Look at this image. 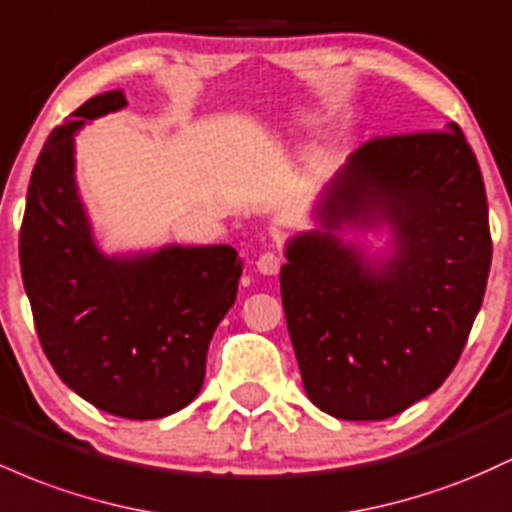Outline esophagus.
I'll return each mask as SVG.
<instances>
[{"label": "esophagus", "instance_id": "esophagus-1", "mask_svg": "<svg viewBox=\"0 0 512 512\" xmlns=\"http://www.w3.org/2000/svg\"><path fill=\"white\" fill-rule=\"evenodd\" d=\"M257 272L260 274H267V277H272V274L279 272V267H282V257L277 255V252H262L260 257H257Z\"/></svg>", "mask_w": 512, "mask_h": 512}]
</instances>
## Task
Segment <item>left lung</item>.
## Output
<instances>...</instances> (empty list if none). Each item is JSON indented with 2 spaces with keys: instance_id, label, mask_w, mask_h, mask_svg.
Instances as JSON below:
<instances>
[{
  "instance_id": "obj_1",
  "label": "left lung",
  "mask_w": 512,
  "mask_h": 512,
  "mask_svg": "<svg viewBox=\"0 0 512 512\" xmlns=\"http://www.w3.org/2000/svg\"><path fill=\"white\" fill-rule=\"evenodd\" d=\"M286 243L282 303L303 389L340 420H386L459 362L491 269L484 177L462 128L374 138ZM386 222L389 258L345 244Z\"/></svg>"
}]
</instances>
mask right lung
<instances>
[{
	"instance_id": "obj_1",
	"label": "right lung",
	"mask_w": 512,
	"mask_h": 512,
	"mask_svg": "<svg viewBox=\"0 0 512 512\" xmlns=\"http://www.w3.org/2000/svg\"><path fill=\"white\" fill-rule=\"evenodd\" d=\"M126 106L121 89L50 133L28 184L21 277L43 352L77 396L119 418L155 420L201 391L206 352L238 294L230 245H165L106 257L75 182V133Z\"/></svg>"
}]
</instances>
